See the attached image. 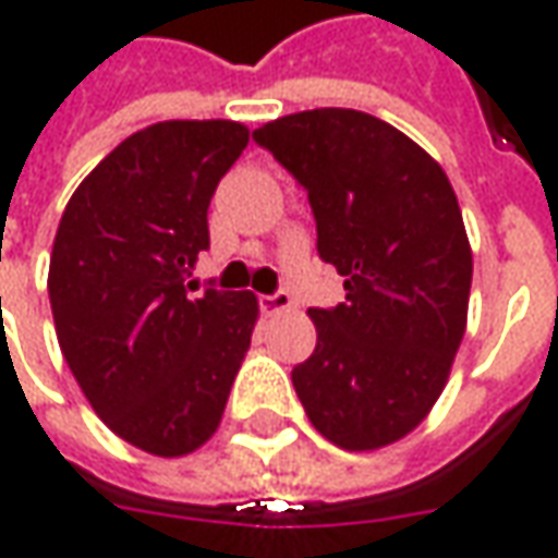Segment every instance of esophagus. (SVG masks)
Returning a JSON list of instances; mask_svg holds the SVG:
<instances>
[{"instance_id":"esophagus-1","label":"esophagus","mask_w":558,"mask_h":558,"mask_svg":"<svg viewBox=\"0 0 558 558\" xmlns=\"http://www.w3.org/2000/svg\"><path fill=\"white\" fill-rule=\"evenodd\" d=\"M291 294L289 291H272V294H260V311L264 313H282V311H291Z\"/></svg>"}]
</instances>
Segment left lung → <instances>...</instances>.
<instances>
[{"label":"left lung","mask_w":558,"mask_h":558,"mask_svg":"<svg viewBox=\"0 0 558 558\" xmlns=\"http://www.w3.org/2000/svg\"><path fill=\"white\" fill-rule=\"evenodd\" d=\"M267 148L307 192L316 251L344 276L338 307H311L313 354L291 369L313 428L344 450L413 432L457 356L472 251L453 185L391 123L316 108L264 123Z\"/></svg>","instance_id":"8db88e82"}]
</instances>
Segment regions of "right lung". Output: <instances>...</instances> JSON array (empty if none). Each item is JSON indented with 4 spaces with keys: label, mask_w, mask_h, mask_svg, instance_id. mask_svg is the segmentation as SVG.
Here are the masks:
<instances>
[{
    "label": "right lung",
    "mask_w": 558,
    "mask_h": 558,
    "mask_svg": "<svg viewBox=\"0 0 558 558\" xmlns=\"http://www.w3.org/2000/svg\"><path fill=\"white\" fill-rule=\"evenodd\" d=\"M232 120H167L123 140L61 214L49 301L61 354L98 418L155 457L220 425L257 298L185 282L210 247L207 207L245 151Z\"/></svg>",
    "instance_id": "1"
}]
</instances>
